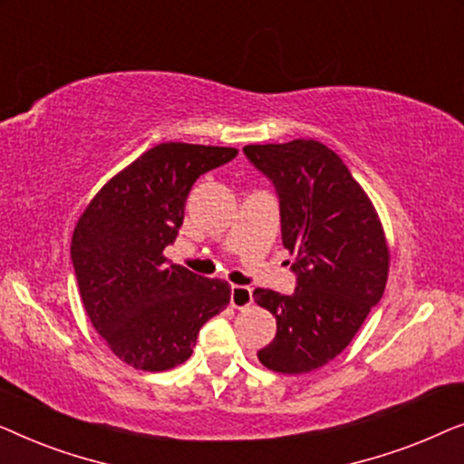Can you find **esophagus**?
Returning <instances> with one entry per match:
<instances>
[{
	"label": "esophagus",
	"instance_id": "esophagus-1",
	"mask_svg": "<svg viewBox=\"0 0 464 464\" xmlns=\"http://www.w3.org/2000/svg\"><path fill=\"white\" fill-rule=\"evenodd\" d=\"M230 302L234 308H246L253 302V294L245 285H232L230 289Z\"/></svg>",
	"mask_w": 464,
	"mask_h": 464
}]
</instances>
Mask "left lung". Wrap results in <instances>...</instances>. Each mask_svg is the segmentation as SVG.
Masks as SVG:
<instances>
[{"label": "left lung", "mask_w": 464, "mask_h": 464, "mask_svg": "<svg viewBox=\"0 0 464 464\" xmlns=\"http://www.w3.org/2000/svg\"><path fill=\"white\" fill-rule=\"evenodd\" d=\"M281 207L283 246L295 264L291 295L256 289L276 319V335L257 353L278 373L319 370L351 344L389 278L391 253L370 196L342 158L314 139L245 145Z\"/></svg>", "instance_id": "1"}]
</instances>
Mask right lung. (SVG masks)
<instances>
[{
	"label": "right lung",
	"mask_w": 464,
	"mask_h": 464,
	"mask_svg": "<svg viewBox=\"0 0 464 464\" xmlns=\"http://www.w3.org/2000/svg\"><path fill=\"white\" fill-rule=\"evenodd\" d=\"M238 150L160 143L111 177L78 219L72 262L82 304L111 353L143 372L189 359L200 327L230 304V285L169 264L194 181Z\"/></svg>",
	"instance_id": "add662e5"
}]
</instances>
